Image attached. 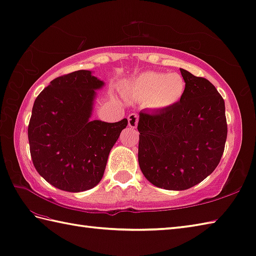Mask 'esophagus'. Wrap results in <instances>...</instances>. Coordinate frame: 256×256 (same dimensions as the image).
<instances>
[{"instance_id": "1", "label": "esophagus", "mask_w": 256, "mask_h": 256, "mask_svg": "<svg viewBox=\"0 0 256 256\" xmlns=\"http://www.w3.org/2000/svg\"><path fill=\"white\" fill-rule=\"evenodd\" d=\"M138 124V114H130L128 116V124L129 127L136 128Z\"/></svg>"}]
</instances>
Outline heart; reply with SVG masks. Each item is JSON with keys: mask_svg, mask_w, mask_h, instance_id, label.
Listing matches in <instances>:
<instances>
[{"mask_svg": "<svg viewBox=\"0 0 256 256\" xmlns=\"http://www.w3.org/2000/svg\"><path fill=\"white\" fill-rule=\"evenodd\" d=\"M128 90L148 107L164 110L178 104L186 92V82L178 72H144L130 82Z\"/></svg>", "mask_w": 256, "mask_h": 256, "instance_id": "b5f03b06", "label": "heart"}]
</instances>
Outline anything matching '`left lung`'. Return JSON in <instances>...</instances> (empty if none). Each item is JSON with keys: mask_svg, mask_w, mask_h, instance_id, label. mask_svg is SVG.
Wrapping results in <instances>:
<instances>
[{"mask_svg": "<svg viewBox=\"0 0 256 256\" xmlns=\"http://www.w3.org/2000/svg\"><path fill=\"white\" fill-rule=\"evenodd\" d=\"M186 92L174 107L139 112L138 161L150 184L190 189L220 162L226 142V105L206 78L180 68Z\"/></svg>", "mask_w": 256, "mask_h": 256, "instance_id": "1", "label": "left lung"}]
</instances>
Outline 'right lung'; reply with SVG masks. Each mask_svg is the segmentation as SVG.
<instances>
[{
  "mask_svg": "<svg viewBox=\"0 0 256 256\" xmlns=\"http://www.w3.org/2000/svg\"><path fill=\"white\" fill-rule=\"evenodd\" d=\"M104 80L90 70L55 78L35 99L28 124L30 156L36 171L67 192L90 190L100 182L114 144L127 127L92 120L97 90Z\"/></svg>",
  "mask_w": 256,
  "mask_h": 256,
  "instance_id": "add662e5",
  "label": "right lung"
}]
</instances>
